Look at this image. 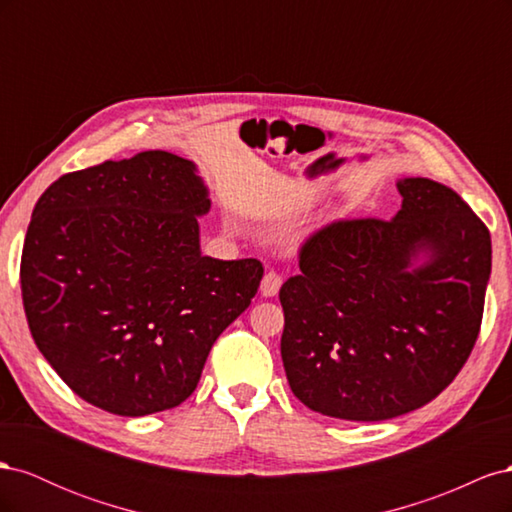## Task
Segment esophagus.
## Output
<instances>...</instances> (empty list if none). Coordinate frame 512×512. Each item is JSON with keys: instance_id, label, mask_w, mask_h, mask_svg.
<instances>
[{"instance_id": "obj_1", "label": "esophagus", "mask_w": 512, "mask_h": 512, "mask_svg": "<svg viewBox=\"0 0 512 512\" xmlns=\"http://www.w3.org/2000/svg\"><path fill=\"white\" fill-rule=\"evenodd\" d=\"M280 288H282V275H277L275 271L265 273V277H262V282H260L262 297H275V294L280 292Z\"/></svg>"}]
</instances>
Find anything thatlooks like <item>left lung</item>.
Here are the masks:
<instances>
[{"mask_svg":"<svg viewBox=\"0 0 512 512\" xmlns=\"http://www.w3.org/2000/svg\"><path fill=\"white\" fill-rule=\"evenodd\" d=\"M393 220L333 222L301 247L280 290L282 361L299 401L344 421H386L455 380L474 348L491 237L446 185L397 181Z\"/></svg>","mask_w":512,"mask_h":512,"instance_id":"obj_1","label":"left lung"}]
</instances>
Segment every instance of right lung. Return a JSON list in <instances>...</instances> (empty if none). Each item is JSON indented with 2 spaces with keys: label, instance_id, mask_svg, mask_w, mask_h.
<instances>
[{
  "label": "right lung",
  "instance_id": "1",
  "mask_svg": "<svg viewBox=\"0 0 512 512\" xmlns=\"http://www.w3.org/2000/svg\"><path fill=\"white\" fill-rule=\"evenodd\" d=\"M209 209L196 164L168 151L76 170L38 198L21 258L25 316L87 404L119 416L179 406L252 303L260 260L200 254Z\"/></svg>",
  "mask_w": 512,
  "mask_h": 512
}]
</instances>
